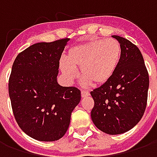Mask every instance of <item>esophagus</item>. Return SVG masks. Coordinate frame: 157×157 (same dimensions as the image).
I'll use <instances>...</instances> for the list:
<instances>
[{
    "mask_svg": "<svg viewBox=\"0 0 157 157\" xmlns=\"http://www.w3.org/2000/svg\"><path fill=\"white\" fill-rule=\"evenodd\" d=\"M90 95V92L88 91H82V98H86Z\"/></svg>",
    "mask_w": 157,
    "mask_h": 157,
    "instance_id": "obj_1",
    "label": "esophagus"
}]
</instances>
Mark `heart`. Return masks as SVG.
<instances>
[{
    "label": "heart",
    "instance_id": "heart-1",
    "mask_svg": "<svg viewBox=\"0 0 157 157\" xmlns=\"http://www.w3.org/2000/svg\"><path fill=\"white\" fill-rule=\"evenodd\" d=\"M121 46L113 39H95L75 45L66 55V61H59V69L69 82L80 74L86 86L102 85L109 82L120 61Z\"/></svg>",
    "mask_w": 157,
    "mask_h": 157
}]
</instances>
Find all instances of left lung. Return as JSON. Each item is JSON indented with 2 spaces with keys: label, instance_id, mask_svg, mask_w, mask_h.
I'll use <instances>...</instances> for the list:
<instances>
[{
  "label": "left lung",
  "instance_id": "obj_1",
  "mask_svg": "<svg viewBox=\"0 0 157 157\" xmlns=\"http://www.w3.org/2000/svg\"><path fill=\"white\" fill-rule=\"evenodd\" d=\"M112 37L121 46L120 61L109 82L91 92V118L101 131L120 135L134 128L145 113L149 75L137 46L120 36Z\"/></svg>",
  "mask_w": 157,
  "mask_h": 157
}]
</instances>
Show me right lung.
<instances>
[{"mask_svg": "<svg viewBox=\"0 0 157 157\" xmlns=\"http://www.w3.org/2000/svg\"><path fill=\"white\" fill-rule=\"evenodd\" d=\"M69 39L37 43L20 53L9 79V97L16 121L26 135L55 141L67 131L81 91L58 83L59 59Z\"/></svg>", "mask_w": 157, "mask_h": 157, "instance_id": "obj_1", "label": "right lung"}]
</instances>
